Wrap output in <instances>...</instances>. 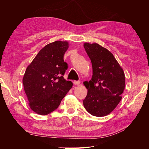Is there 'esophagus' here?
<instances>
[{"label":"esophagus","instance_id":"34e87169","mask_svg":"<svg viewBox=\"0 0 149 149\" xmlns=\"http://www.w3.org/2000/svg\"><path fill=\"white\" fill-rule=\"evenodd\" d=\"M73 83L74 85H79L80 84V81H74Z\"/></svg>","mask_w":149,"mask_h":149}]
</instances>
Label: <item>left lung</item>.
<instances>
[{
  "instance_id": "obj_1",
  "label": "left lung",
  "mask_w": 149,
  "mask_h": 149,
  "mask_svg": "<svg viewBox=\"0 0 149 149\" xmlns=\"http://www.w3.org/2000/svg\"><path fill=\"white\" fill-rule=\"evenodd\" d=\"M84 48L91 61L93 76L89 82H84L88 94L83 105L91 115L105 116L121 100L125 83L124 71L107 49L89 43H84Z\"/></svg>"
}]
</instances>
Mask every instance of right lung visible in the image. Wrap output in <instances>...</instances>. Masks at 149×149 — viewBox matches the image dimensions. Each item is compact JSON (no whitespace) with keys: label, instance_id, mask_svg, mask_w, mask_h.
<instances>
[{"label":"right lung","instance_id":"1","mask_svg":"<svg viewBox=\"0 0 149 149\" xmlns=\"http://www.w3.org/2000/svg\"><path fill=\"white\" fill-rule=\"evenodd\" d=\"M68 42L56 41L43 47L26 68L23 78L24 91L30 109L40 115L56 109L73 86L63 76L68 68L63 57Z\"/></svg>","mask_w":149,"mask_h":149}]
</instances>
